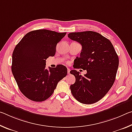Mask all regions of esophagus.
Wrapping results in <instances>:
<instances>
[{
	"mask_svg": "<svg viewBox=\"0 0 132 132\" xmlns=\"http://www.w3.org/2000/svg\"><path fill=\"white\" fill-rule=\"evenodd\" d=\"M70 69H68V74H70Z\"/></svg>",
	"mask_w": 132,
	"mask_h": 132,
	"instance_id": "esophagus-1",
	"label": "esophagus"
}]
</instances>
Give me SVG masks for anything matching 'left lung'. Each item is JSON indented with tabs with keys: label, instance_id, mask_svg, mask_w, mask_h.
Masks as SVG:
<instances>
[{
	"label": "left lung",
	"instance_id": "obj_1",
	"mask_svg": "<svg viewBox=\"0 0 132 132\" xmlns=\"http://www.w3.org/2000/svg\"><path fill=\"white\" fill-rule=\"evenodd\" d=\"M68 37L82 46L73 67L87 70L84 76L76 70L70 71L76 78L70 87L71 94L82 104H94L102 99L114 83L119 66L118 56L111 42L94 31L71 32Z\"/></svg>",
	"mask_w": 132,
	"mask_h": 132
}]
</instances>
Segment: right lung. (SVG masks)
<instances>
[{
  "label": "right lung",
  "instance_id": "right-lung-1",
  "mask_svg": "<svg viewBox=\"0 0 132 132\" xmlns=\"http://www.w3.org/2000/svg\"><path fill=\"white\" fill-rule=\"evenodd\" d=\"M66 32L37 30L26 34L15 46L12 71L23 94L36 102L45 101L54 92L58 82L68 74L66 67L58 64L46 69V59L53 56L56 45Z\"/></svg>",
  "mask_w": 132,
  "mask_h": 132
}]
</instances>
